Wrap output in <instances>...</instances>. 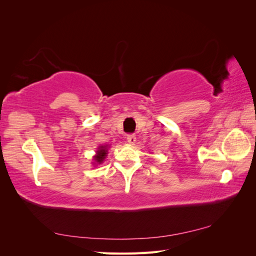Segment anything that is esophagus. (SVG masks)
Returning <instances> with one entry per match:
<instances>
[{"mask_svg":"<svg viewBox=\"0 0 256 256\" xmlns=\"http://www.w3.org/2000/svg\"><path fill=\"white\" fill-rule=\"evenodd\" d=\"M136 138L134 134H128V136H127V142H128V144L134 145V144L136 143Z\"/></svg>","mask_w":256,"mask_h":256,"instance_id":"34e87169","label":"esophagus"}]
</instances>
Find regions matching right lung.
<instances>
[{
  "label": "right lung",
  "instance_id": "1",
  "mask_svg": "<svg viewBox=\"0 0 256 256\" xmlns=\"http://www.w3.org/2000/svg\"><path fill=\"white\" fill-rule=\"evenodd\" d=\"M108 145H106V146H99L98 147V150H97V152H96V154L94 156V161L96 162V164H102V161L106 159V154H108ZM94 162V164H95Z\"/></svg>",
  "mask_w": 256,
  "mask_h": 256
}]
</instances>
